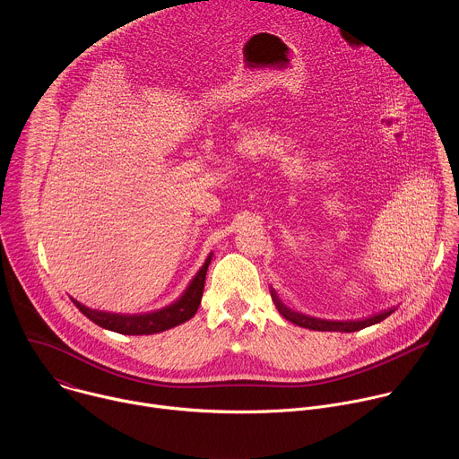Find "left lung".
Listing matches in <instances>:
<instances>
[{
	"label": "left lung",
	"instance_id": "obj_1",
	"mask_svg": "<svg viewBox=\"0 0 459 459\" xmlns=\"http://www.w3.org/2000/svg\"><path fill=\"white\" fill-rule=\"evenodd\" d=\"M271 296H273V301H274L276 308L280 310V314H281L285 319L292 321L294 325H298V326H305V329H312V331L331 329V323H329V321L317 319V317H312V316H307V314H301V312H296V310L289 308V307H287V305L278 298V294H276L274 290H271ZM374 317H377V316H374ZM374 317H370L368 321H374ZM365 323H367V321H365Z\"/></svg>",
	"mask_w": 459,
	"mask_h": 459
}]
</instances>
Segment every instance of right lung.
Here are the masks:
<instances>
[{"label": "right lung", "mask_w": 459, "mask_h": 459, "mask_svg": "<svg viewBox=\"0 0 459 459\" xmlns=\"http://www.w3.org/2000/svg\"><path fill=\"white\" fill-rule=\"evenodd\" d=\"M205 276H207V271L202 269L188 283V287L185 289L181 298H178L174 303H170L163 308L152 310V312L112 314V312L89 308L76 299H74V303L91 321L103 326V329H107V331L128 334V336L158 334V333L169 331V329H172V326H178V325L188 321L195 312H198V307H200L202 296H204V289H205Z\"/></svg>", "instance_id": "1"}]
</instances>
